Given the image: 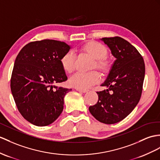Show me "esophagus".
Listing matches in <instances>:
<instances>
[{"label": "esophagus", "instance_id": "34e87169", "mask_svg": "<svg viewBox=\"0 0 160 160\" xmlns=\"http://www.w3.org/2000/svg\"><path fill=\"white\" fill-rule=\"evenodd\" d=\"M76 90L79 92H83V93H85L87 92L88 90H86V89H78V88H76Z\"/></svg>", "mask_w": 160, "mask_h": 160}]
</instances>
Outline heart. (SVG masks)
Here are the masks:
<instances>
[{
  "label": "heart",
  "instance_id": "obj_1",
  "mask_svg": "<svg viewBox=\"0 0 160 160\" xmlns=\"http://www.w3.org/2000/svg\"><path fill=\"white\" fill-rule=\"evenodd\" d=\"M83 50L94 58V67L102 71L107 69L108 62L103 58L106 56L107 51L103 45L97 42H89L83 47ZM75 54L72 50L66 52L60 60L62 68L67 72H71L73 71L75 68ZM99 79L100 75L96 71L77 72L70 77L68 83L71 86L76 88L88 89L98 82Z\"/></svg>",
  "mask_w": 160,
  "mask_h": 160
}]
</instances>
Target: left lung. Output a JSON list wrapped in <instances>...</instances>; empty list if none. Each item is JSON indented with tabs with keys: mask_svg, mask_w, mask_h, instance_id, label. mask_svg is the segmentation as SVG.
Listing matches in <instances>:
<instances>
[{
	"mask_svg": "<svg viewBox=\"0 0 160 160\" xmlns=\"http://www.w3.org/2000/svg\"><path fill=\"white\" fill-rule=\"evenodd\" d=\"M111 51L115 60L107 79L101 85L107 87L97 92L98 100L89 111L100 122L113 124L129 115L141 98L145 66L142 56L123 38H101Z\"/></svg>",
	"mask_w": 160,
	"mask_h": 160,
	"instance_id": "1",
	"label": "left lung"
}]
</instances>
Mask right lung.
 Masks as SVG:
<instances>
[{
  "instance_id": "obj_1",
  "label": "right lung",
  "mask_w": 160,
  "mask_h": 160,
  "mask_svg": "<svg viewBox=\"0 0 160 160\" xmlns=\"http://www.w3.org/2000/svg\"><path fill=\"white\" fill-rule=\"evenodd\" d=\"M71 49L64 42H30L19 52L11 78V90L18 109L33 125L46 126L60 115L64 98L72 89L54 84L67 80L60 60Z\"/></svg>"
}]
</instances>
